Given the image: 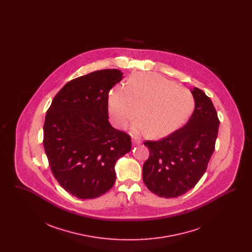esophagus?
<instances>
[{
    "label": "esophagus",
    "mask_w": 252,
    "mask_h": 252,
    "mask_svg": "<svg viewBox=\"0 0 252 252\" xmlns=\"http://www.w3.org/2000/svg\"><path fill=\"white\" fill-rule=\"evenodd\" d=\"M132 144H134V145H138V144H141V141H139V140H132Z\"/></svg>",
    "instance_id": "1"
}]
</instances>
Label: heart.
I'll list each match as a JSON object with an SVG mask.
<instances>
[{"label":"heart","mask_w":252,"mask_h":252,"mask_svg":"<svg viewBox=\"0 0 252 252\" xmlns=\"http://www.w3.org/2000/svg\"><path fill=\"white\" fill-rule=\"evenodd\" d=\"M193 106L189 90L154 72L133 75L127 86L117 85L108 97L109 117L116 127H126L138 113L140 119L132 126V132L151 134L153 138L178 130L190 117Z\"/></svg>","instance_id":"heart-1"}]
</instances>
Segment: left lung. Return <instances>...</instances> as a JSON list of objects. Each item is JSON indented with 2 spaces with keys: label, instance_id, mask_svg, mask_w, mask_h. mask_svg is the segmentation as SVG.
Segmentation results:
<instances>
[{
  "label": "left lung",
  "instance_id": "8db88e82",
  "mask_svg": "<svg viewBox=\"0 0 252 252\" xmlns=\"http://www.w3.org/2000/svg\"><path fill=\"white\" fill-rule=\"evenodd\" d=\"M194 110L187 124L159 141H146L149 158L143 166L146 187L160 197H178L202 178L215 151L219 119L203 91L193 88Z\"/></svg>",
  "mask_w": 252,
  "mask_h": 252
}]
</instances>
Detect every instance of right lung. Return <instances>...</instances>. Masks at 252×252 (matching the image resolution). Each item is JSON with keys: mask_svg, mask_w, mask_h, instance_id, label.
Returning <instances> with one entry per match:
<instances>
[{"mask_svg": "<svg viewBox=\"0 0 252 252\" xmlns=\"http://www.w3.org/2000/svg\"><path fill=\"white\" fill-rule=\"evenodd\" d=\"M123 72L106 69L72 79L55 96L43 126L49 166L60 186L81 199L114 185L117 159L131 150L130 136L108 122V93Z\"/></svg>", "mask_w": 252, "mask_h": 252, "instance_id": "obj_1", "label": "right lung"}]
</instances>
